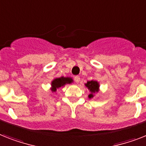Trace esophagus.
I'll use <instances>...</instances> for the list:
<instances>
[{"mask_svg":"<svg viewBox=\"0 0 146 146\" xmlns=\"http://www.w3.org/2000/svg\"><path fill=\"white\" fill-rule=\"evenodd\" d=\"M80 78L79 76H76V77H74V81H75V83L78 84V83L80 82Z\"/></svg>","mask_w":146,"mask_h":146,"instance_id":"esophagus-1","label":"esophagus"}]
</instances>
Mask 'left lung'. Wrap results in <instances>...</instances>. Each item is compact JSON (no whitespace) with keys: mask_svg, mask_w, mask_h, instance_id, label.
<instances>
[{"mask_svg":"<svg viewBox=\"0 0 146 146\" xmlns=\"http://www.w3.org/2000/svg\"><path fill=\"white\" fill-rule=\"evenodd\" d=\"M86 87L90 90V91L91 92V94L89 95V98H93V93L95 92H98V90H99V84L98 83L96 80H91V81H88L86 84Z\"/></svg>","mask_w":146,"mask_h":146,"instance_id":"1","label":"left lung"}]
</instances>
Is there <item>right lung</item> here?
I'll use <instances>...</instances> for the list:
<instances>
[{
  "label": "right lung",
  "mask_w": 146,
  "mask_h": 146,
  "mask_svg": "<svg viewBox=\"0 0 146 146\" xmlns=\"http://www.w3.org/2000/svg\"><path fill=\"white\" fill-rule=\"evenodd\" d=\"M73 82V80L70 78H64V77H61V78H55L52 82H51V91L52 92H56V89L62 87L66 84H71Z\"/></svg>",
  "instance_id": "add662e5"
}]
</instances>
